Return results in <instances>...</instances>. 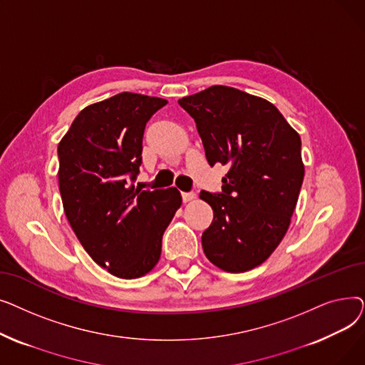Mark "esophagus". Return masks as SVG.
Returning a JSON list of instances; mask_svg holds the SVG:
<instances>
[{
    "label": "esophagus",
    "mask_w": 365,
    "mask_h": 365,
    "mask_svg": "<svg viewBox=\"0 0 365 365\" xmlns=\"http://www.w3.org/2000/svg\"><path fill=\"white\" fill-rule=\"evenodd\" d=\"M182 198H183L185 202H187V201L195 198V194L194 192H182Z\"/></svg>",
    "instance_id": "obj_1"
}]
</instances>
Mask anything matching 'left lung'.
<instances>
[{
  "instance_id": "8db88e82",
  "label": "left lung",
  "mask_w": 365,
  "mask_h": 365,
  "mask_svg": "<svg viewBox=\"0 0 365 365\" xmlns=\"http://www.w3.org/2000/svg\"><path fill=\"white\" fill-rule=\"evenodd\" d=\"M179 105L197 123L208 164L229 167L222 192L200 194L215 215L202 250L226 272L250 271L290 226L304 176L300 136L272 103L232 87H208Z\"/></svg>"
}]
</instances>
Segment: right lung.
<instances>
[{
  "instance_id": "1",
  "label": "right lung",
  "mask_w": 365,
  "mask_h": 365,
  "mask_svg": "<svg viewBox=\"0 0 365 365\" xmlns=\"http://www.w3.org/2000/svg\"><path fill=\"white\" fill-rule=\"evenodd\" d=\"M167 101L120 93L84 108L57 146L65 215L84 250L118 278L148 274L182 204L176 187L134 186L146 123Z\"/></svg>"
}]
</instances>
